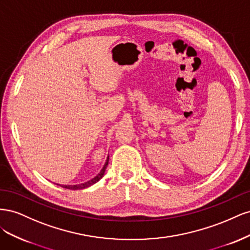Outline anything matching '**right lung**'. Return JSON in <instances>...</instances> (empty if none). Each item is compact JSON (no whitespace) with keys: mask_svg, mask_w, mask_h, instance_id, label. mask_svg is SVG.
Instances as JSON below:
<instances>
[{"mask_svg":"<svg viewBox=\"0 0 250 250\" xmlns=\"http://www.w3.org/2000/svg\"><path fill=\"white\" fill-rule=\"evenodd\" d=\"M108 161H109V156H107V160H106V162H105V164H104V166H103V168H102V170L100 171V173L98 174L97 176H95L93 179H90V180H88V181H86V183H84V184H80V185H58V186H60V187H62V188H69V190H81V188H87V187H90L92 185H94V184H96L97 181H99L102 177H103V175H104V172H105V170H106V167H107V165H108Z\"/></svg>","mask_w":250,"mask_h":250,"instance_id":"add662e5","label":"right lung"}]
</instances>
